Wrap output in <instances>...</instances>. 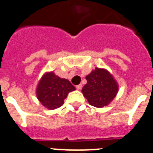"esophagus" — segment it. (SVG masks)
<instances>
[{
    "instance_id": "1",
    "label": "esophagus",
    "mask_w": 153,
    "mask_h": 153,
    "mask_svg": "<svg viewBox=\"0 0 153 153\" xmlns=\"http://www.w3.org/2000/svg\"><path fill=\"white\" fill-rule=\"evenodd\" d=\"M82 84H79V85H76V88L78 90H80L81 88H82Z\"/></svg>"
}]
</instances>
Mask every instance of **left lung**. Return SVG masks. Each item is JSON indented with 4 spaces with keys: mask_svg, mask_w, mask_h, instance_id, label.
Listing matches in <instances>:
<instances>
[{
    "mask_svg": "<svg viewBox=\"0 0 153 153\" xmlns=\"http://www.w3.org/2000/svg\"><path fill=\"white\" fill-rule=\"evenodd\" d=\"M85 78L87 84L82 88V92L91 105L102 108L116 96L119 85L105 69L95 68Z\"/></svg>",
    "mask_w": 153,
    "mask_h": 153,
    "instance_id": "obj_1",
    "label": "left lung"
}]
</instances>
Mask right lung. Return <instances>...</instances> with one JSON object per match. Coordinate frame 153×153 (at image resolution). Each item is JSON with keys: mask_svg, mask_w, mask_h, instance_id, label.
<instances>
[{"mask_svg": "<svg viewBox=\"0 0 153 153\" xmlns=\"http://www.w3.org/2000/svg\"><path fill=\"white\" fill-rule=\"evenodd\" d=\"M75 88L68 79L61 78L53 71L45 73L42 76L36 89L37 98L48 109H55L64 104L70 91Z\"/></svg>", "mask_w": 153, "mask_h": 153, "instance_id": "1", "label": "right lung"}]
</instances>
